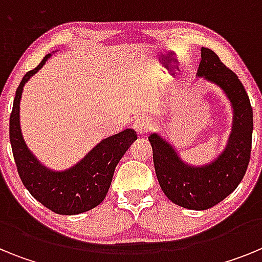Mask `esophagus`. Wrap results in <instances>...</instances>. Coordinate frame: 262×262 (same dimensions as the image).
Masks as SVG:
<instances>
[{
  "mask_svg": "<svg viewBox=\"0 0 262 262\" xmlns=\"http://www.w3.org/2000/svg\"><path fill=\"white\" fill-rule=\"evenodd\" d=\"M152 127V120L147 117H140L135 119L134 122V129L139 135H145V134L151 129Z\"/></svg>",
  "mask_w": 262,
  "mask_h": 262,
  "instance_id": "34e87169",
  "label": "esophagus"
}]
</instances>
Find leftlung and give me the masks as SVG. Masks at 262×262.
I'll return each mask as SVG.
<instances>
[{"instance_id": "obj_1", "label": "left lung", "mask_w": 262, "mask_h": 262, "mask_svg": "<svg viewBox=\"0 0 262 262\" xmlns=\"http://www.w3.org/2000/svg\"><path fill=\"white\" fill-rule=\"evenodd\" d=\"M196 77L216 85L232 108V127L223 151L210 163L193 165L180 156L163 134H151L148 140L164 194L181 207L202 211L222 202L242 182L251 159L253 111L237 76L210 48H201Z\"/></svg>"}]
</instances>
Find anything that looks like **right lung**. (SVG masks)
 <instances>
[{
	"instance_id": "right-lung-1",
	"label": "right lung",
	"mask_w": 262,
	"mask_h": 262,
	"mask_svg": "<svg viewBox=\"0 0 262 262\" xmlns=\"http://www.w3.org/2000/svg\"><path fill=\"white\" fill-rule=\"evenodd\" d=\"M56 52V51H53ZM47 53L36 68L27 72L15 92L10 114V143L23 185L36 201L60 215H76L94 209L105 200L115 166L138 136L127 128L102 139L75 165L55 170L39 161L27 147L20 129V98L23 86L52 56Z\"/></svg>"
}]
</instances>
